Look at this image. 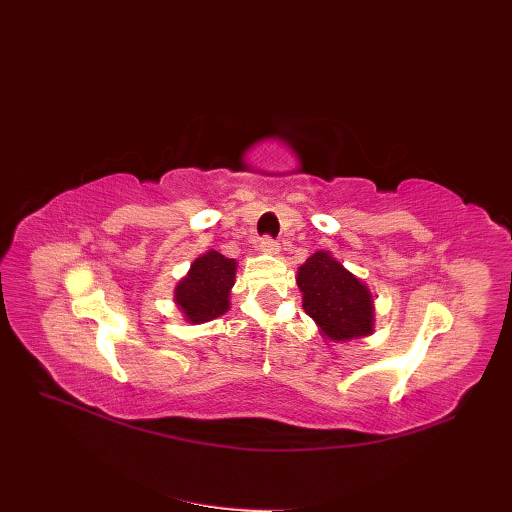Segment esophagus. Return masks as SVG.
I'll list each match as a JSON object with an SVG mask.
<instances>
[{"label": "esophagus", "instance_id": "34e87169", "mask_svg": "<svg viewBox=\"0 0 512 512\" xmlns=\"http://www.w3.org/2000/svg\"><path fill=\"white\" fill-rule=\"evenodd\" d=\"M257 246H259V251H261V253H266V255H276V253L280 251L278 242H274L272 238H261Z\"/></svg>", "mask_w": 512, "mask_h": 512}]
</instances>
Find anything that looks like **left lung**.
Segmentation results:
<instances>
[{
  "label": "left lung",
  "instance_id": "1",
  "mask_svg": "<svg viewBox=\"0 0 512 512\" xmlns=\"http://www.w3.org/2000/svg\"><path fill=\"white\" fill-rule=\"evenodd\" d=\"M295 278L304 301L301 306L329 342L344 344L375 331V304L369 287L331 251L312 253L297 268Z\"/></svg>",
  "mask_w": 512,
  "mask_h": 512
}]
</instances>
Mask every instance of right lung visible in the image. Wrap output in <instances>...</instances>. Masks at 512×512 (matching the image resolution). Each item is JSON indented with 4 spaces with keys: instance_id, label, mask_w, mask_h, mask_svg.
<instances>
[{
    "instance_id": "obj_1",
    "label": "right lung",
    "mask_w": 512,
    "mask_h": 512,
    "mask_svg": "<svg viewBox=\"0 0 512 512\" xmlns=\"http://www.w3.org/2000/svg\"><path fill=\"white\" fill-rule=\"evenodd\" d=\"M236 259L206 251L194 259L175 287V304L187 323L202 325L230 310V293L236 280Z\"/></svg>"
}]
</instances>
